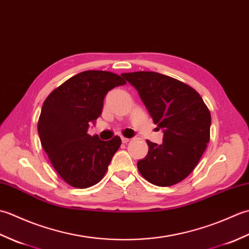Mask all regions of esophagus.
Returning <instances> with one entry per match:
<instances>
[{"label":"esophagus","mask_w":249,"mask_h":249,"mask_svg":"<svg viewBox=\"0 0 249 249\" xmlns=\"http://www.w3.org/2000/svg\"><path fill=\"white\" fill-rule=\"evenodd\" d=\"M122 142H123V143H127V142L129 141V138H125V137H122Z\"/></svg>","instance_id":"1"}]
</instances>
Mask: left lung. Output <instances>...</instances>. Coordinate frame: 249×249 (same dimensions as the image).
<instances>
[{
  "label": "left lung",
  "mask_w": 249,
  "mask_h": 249,
  "mask_svg": "<svg viewBox=\"0 0 249 249\" xmlns=\"http://www.w3.org/2000/svg\"><path fill=\"white\" fill-rule=\"evenodd\" d=\"M137 91L162 143L147 140V155L137 162L141 176L157 186H171L188 177L210 141L211 113L200 95L177 79L155 71L121 75Z\"/></svg>",
  "instance_id": "1"
}]
</instances>
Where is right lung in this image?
<instances>
[{"label":"right lung","instance_id":"right-lung-1","mask_svg":"<svg viewBox=\"0 0 249 249\" xmlns=\"http://www.w3.org/2000/svg\"><path fill=\"white\" fill-rule=\"evenodd\" d=\"M125 83L113 72L87 71L46 98L37 127L39 139L55 171L71 186L87 188L98 183L119 150L120 137L103 141L88 129L102 114L107 93Z\"/></svg>","mask_w":249,"mask_h":249}]
</instances>
